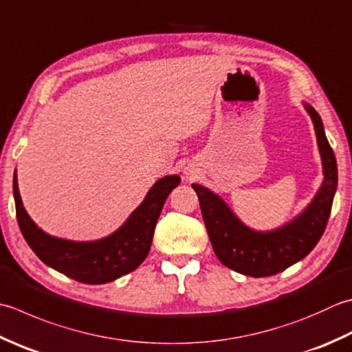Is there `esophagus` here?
<instances>
[{"mask_svg": "<svg viewBox=\"0 0 352 352\" xmlns=\"http://www.w3.org/2000/svg\"><path fill=\"white\" fill-rule=\"evenodd\" d=\"M186 175H188V178H192V177H194V174H190V172H186Z\"/></svg>", "mask_w": 352, "mask_h": 352, "instance_id": "34e87169", "label": "esophagus"}]
</instances>
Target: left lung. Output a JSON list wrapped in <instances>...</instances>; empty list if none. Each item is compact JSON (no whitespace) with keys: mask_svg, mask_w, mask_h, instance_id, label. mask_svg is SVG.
Segmentation results:
<instances>
[{"mask_svg":"<svg viewBox=\"0 0 352 352\" xmlns=\"http://www.w3.org/2000/svg\"><path fill=\"white\" fill-rule=\"evenodd\" d=\"M304 108L313 120L323 180L311 201L290 221L272 230H254L215 192L203 184H192L217 258L245 276H272L299 263L319 243L327 227L337 189V163L319 113L307 102Z\"/></svg>","mask_w":352,"mask_h":352,"instance_id":"1","label":"left lung"}]
</instances>
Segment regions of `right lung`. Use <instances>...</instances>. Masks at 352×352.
Instances as JSON below:
<instances>
[{
	"mask_svg": "<svg viewBox=\"0 0 352 352\" xmlns=\"http://www.w3.org/2000/svg\"><path fill=\"white\" fill-rule=\"evenodd\" d=\"M180 182L178 175L162 177L119 229L94 241L58 238L38 227L23 206L16 169L13 174V198L19 229L34 254L68 278L99 285L134 272L146 259L164 201Z\"/></svg>",
	"mask_w": 352,
	"mask_h": 352,
	"instance_id": "add662e5",
	"label": "right lung"
}]
</instances>
